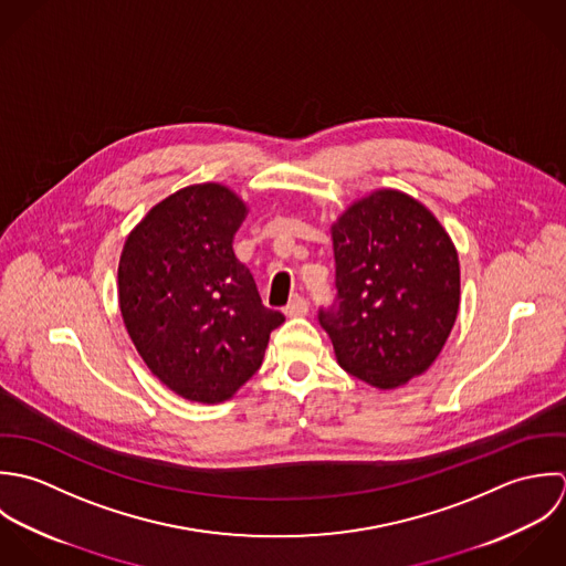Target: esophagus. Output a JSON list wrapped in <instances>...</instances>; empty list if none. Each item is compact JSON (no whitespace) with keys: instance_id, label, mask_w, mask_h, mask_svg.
Here are the masks:
<instances>
[{"instance_id":"esophagus-1","label":"esophagus","mask_w":566,"mask_h":566,"mask_svg":"<svg viewBox=\"0 0 566 566\" xmlns=\"http://www.w3.org/2000/svg\"><path fill=\"white\" fill-rule=\"evenodd\" d=\"M308 313V302L304 297H295L286 308H284V315L286 317H304Z\"/></svg>"}]
</instances>
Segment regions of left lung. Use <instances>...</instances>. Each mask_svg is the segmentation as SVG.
Returning a JSON list of instances; mask_svg holds the SVG:
<instances>
[{
	"instance_id": "left-lung-1",
	"label": "left lung",
	"mask_w": 566,
	"mask_h": 566,
	"mask_svg": "<svg viewBox=\"0 0 566 566\" xmlns=\"http://www.w3.org/2000/svg\"><path fill=\"white\" fill-rule=\"evenodd\" d=\"M339 306L319 311L340 367L396 389L440 356L459 311L451 235L418 199L382 188L331 227Z\"/></svg>"
}]
</instances>
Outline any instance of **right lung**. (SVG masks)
Returning a JSON list of instances; mask_svg holds the SVG:
<instances>
[{
    "mask_svg": "<svg viewBox=\"0 0 566 566\" xmlns=\"http://www.w3.org/2000/svg\"><path fill=\"white\" fill-rule=\"evenodd\" d=\"M247 203L223 184H195L159 201L126 235L117 302L148 369L195 402L229 400L262 365L284 315L262 306L233 253Z\"/></svg>",
    "mask_w": 566,
    "mask_h": 566,
    "instance_id": "1",
    "label": "right lung"
}]
</instances>
